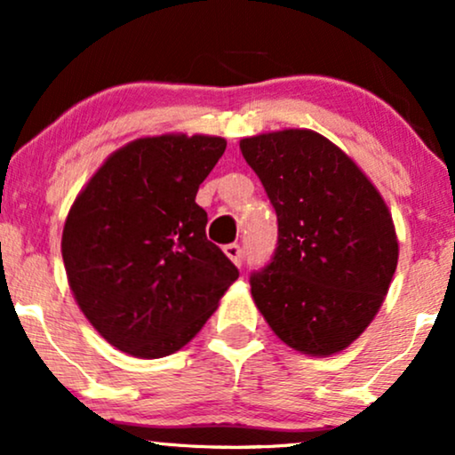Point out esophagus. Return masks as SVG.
Listing matches in <instances>:
<instances>
[{
    "label": "esophagus",
    "mask_w": 455,
    "mask_h": 455,
    "mask_svg": "<svg viewBox=\"0 0 455 455\" xmlns=\"http://www.w3.org/2000/svg\"><path fill=\"white\" fill-rule=\"evenodd\" d=\"M223 253L232 259V263H236V266L243 263V249H240V244H226L223 246Z\"/></svg>",
    "instance_id": "obj_1"
}]
</instances>
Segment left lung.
Instances as JSON below:
<instances>
[{
  "label": "left lung",
  "instance_id": "obj_1",
  "mask_svg": "<svg viewBox=\"0 0 455 455\" xmlns=\"http://www.w3.org/2000/svg\"><path fill=\"white\" fill-rule=\"evenodd\" d=\"M278 217L272 261L251 276L266 323L307 356L346 350L384 304L399 240L382 194L323 134L287 128L240 141Z\"/></svg>",
  "mask_w": 455,
  "mask_h": 455
}]
</instances>
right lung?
Returning a JSON list of instances; mask_svg holds the SVG:
<instances>
[{
  "mask_svg": "<svg viewBox=\"0 0 455 455\" xmlns=\"http://www.w3.org/2000/svg\"><path fill=\"white\" fill-rule=\"evenodd\" d=\"M226 145L211 134L134 139L73 200L60 240L67 280L117 350L137 358L181 350L238 278L196 204Z\"/></svg>",
  "mask_w": 455,
  "mask_h": 455,
  "instance_id": "obj_1",
  "label": "right lung"
}]
</instances>
